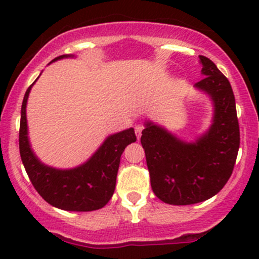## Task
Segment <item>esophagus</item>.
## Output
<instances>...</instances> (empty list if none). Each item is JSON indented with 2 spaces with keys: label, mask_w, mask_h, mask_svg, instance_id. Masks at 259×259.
Returning <instances> with one entry per match:
<instances>
[{
  "label": "esophagus",
  "mask_w": 259,
  "mask_h": 259,
  "mask_svg": "<svg viewBox=\"0 0 259 259\" xmlns=\"http://www.w3.org/2000/svg\"><path fill=\"white\" fill-rule=\"evenodd\" d=\"M142 132H143L142 125H137V126H135V134H137L138 139H140V137H142Z\"/></svg>",
  "instance_id": "34e87169"
}]
</instances>
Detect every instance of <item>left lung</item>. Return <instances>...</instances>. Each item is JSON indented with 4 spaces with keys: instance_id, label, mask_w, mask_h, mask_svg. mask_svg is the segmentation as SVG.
Returning a JSON list of instances; mask_svg holds the SVG:
<instances>
[{
    "instance_id": "8db88e82",
    "label": "left lung",
    "mask_w": 259,
    "mask_h": 259,
    "mask_svg": "<svg viewBox=\"0 0 259 259\" xmlns=\"http://www.w3.org/2000/svg\"><path fill=\"white\" fill-rule=\"evenodd\" d=\"M204 79L194 85L213 105L209 129L184 142L146 120L142 133L154 194L164 203L188 205L214 197L231 178L239 149L236 99L228 79L211 60L199 56Z\"/></svg>"
}]
</instances>
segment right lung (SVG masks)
Returning a JSON list of instances; mask_svg holds the SVG:
<instances>
[{
    "mask_svg": "<svg viewBox=\"0 0 259 259\" xmlns=\"http://www.w3.org/2000/svg\"><path fill=\"white\" fill-rule=\"evenodd\" d=\"M69 57H74V55H61L51 62ZM33 83L23 96L18 137L21 160L28 178L38 194L52 207L70 211L100 209L114 194L122 151L137 142L134 129L130 127L109 135L100 148L79 166L57 169L46 165L35 155L28 140L26 105Z\"/></svg>",
    "mask_w": 259,
    "mask_h": 259,
    "instance_id": "1",
    "label": "right lung"
}]
</instances>
